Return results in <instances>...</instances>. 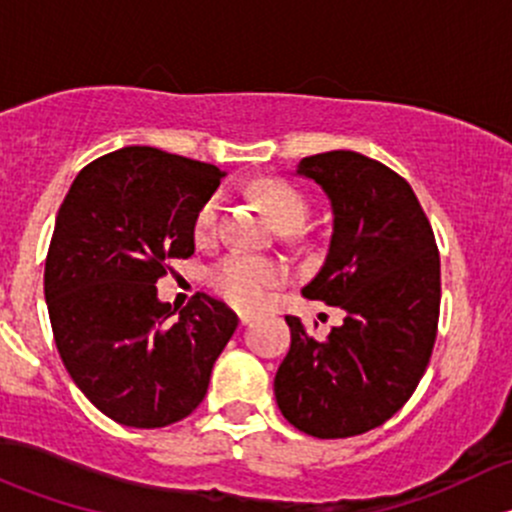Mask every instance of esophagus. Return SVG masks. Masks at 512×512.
I'll use <instances>...</instances> for the list:
<instances>
[{
  "label": "esophagus",
  "mask_w": 512,
  "mask_h": 512,
  "mask_svg": "<svg viewBox=\"0 0 512 512\" xmlns=\"http://www.w3.org/2000/svg\"><path fill=\"white\" fill-rule=\"evenodd\" d=\"M255 317H257L255 312H250V309H242V312H240V324H242V327H245V324H250Z\"/></svg>",
  "instance_id": "obj_1"
}]
</instances>
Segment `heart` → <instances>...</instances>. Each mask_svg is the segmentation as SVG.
<instances>
[{"mask_svg":"<svg viewBox=\"0 0 512 512\" xmlns=\"http://www.w3.org/2000/svg\"><path fill=\"white\" fill-rule=\"evenodd\" d=\"M262 205L282 232H299L309 220V203L294 185L285 180H265L257 188ZM220 200L208 198L193 218V235L198 242H210L218 232ZM287 280V267L270 257L232 255L223 257L210 272V285L225 299L240 307H260L275 287Z\"/></svg>","mask_w":512,"mask_h":512,"instance_id":"b5f03b06","label":"heart"}]
</instances>
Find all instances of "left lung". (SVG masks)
I'll return each mask as SVG.
<instances>
[{
    "label": "left lung",
    "mask_w": 512,
    "mask_h": 512,
    "mask_svg": "<svg viewBox=\"0 0 512 512\" xmlns=\"http://www.w3.org/2000/svg\"><path fill=\"white\" fill-rule=\"evenodd\" d=\"M299 175L332 200L334 232L302 289L347 312L327 339L285 317L292 344L275 376L282 416L314 438H349L389 421L416 391L438 332L441 257L411 185L374 158L329 151Z\"/></svg>",
    "instance_id": "left-lung-1"
}]
</instances>
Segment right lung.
I'll list each match as a JSON object with an SVG mask.
<instances>
[{
  "label": "right lung",
  "instance_id": "add662e5",
  "mask_svg": "<svg viewBox=\"0 0 512 512\" xmlns=\"http://www.w3.org/2000/svg\"><path fill=\"white\" fill-rule=\"evenodd\" d=\"M223 175L128 146L86 165L56 215L44 267L56 349L86 399L123 426L193 414L240 322L205 292L175 314L156 289L170 262L195 252L193 218Z\"/></svg>",
  "mask_w": 512,
  "mask_h": 512
}]
</instances>
